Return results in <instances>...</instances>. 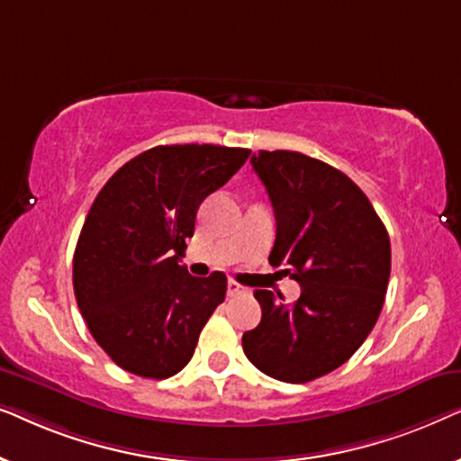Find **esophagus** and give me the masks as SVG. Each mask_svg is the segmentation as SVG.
Wrapping results in <instances>:
<instances>
[{
	"label": "esophagus",
	"instance_id": "esophagus-1",
	"mask_svg": "<svg viewBox=\"0 0 461 461\" xmlns=\"http://www.w3.org/2000/svg\"><path fill=\"white\" fill-rule=\"evenodd\" d=\"M226 289H229V295L232 298V295H239V294H245V287L239 285L237 281H229V285H226Z\"/></svg>",
	"mask_w": 461,
	"mask_h": 461
}]
</instances>
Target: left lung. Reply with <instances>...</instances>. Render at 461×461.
<instances>
[{"instance_id":"left-lung-1","label":"left lung","mask_w":461,"mask_h":461,"mask_svg":"<svg viewBox=\"0 0 461 461\" xmlns=\"http://www.w3.org/2000/svg\"><path fill=\"white\" fill-rule=\"evenodd\" d=\"M251 166L276 220L268 262L302 294L256 289L262 321L243 352L262 374L304 384L338 369L374 330L390 279V239L367 194L339 169L295 150H260Z\"/></svg>"}]
</instances>
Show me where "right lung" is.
Masks as SVG:
<instances>
[{"label": "right lung", "instance_id": "add662e5", "mask_svg": "<svg viewBox=\"0 0 461 461\" xmlns=\"http://www.w3.org/2000/svg\"><path fill=\"white\" fill-rule=\"evenodd\" d=\"M249 149L166 144L130 159L94 199L73 256V289L100 348L130 374L166 380L193 358L222 304L226 275H188L180 258L207 194Z\"/></svg>", "mask_w": 461, "mask_h": 461}]
</instances>
